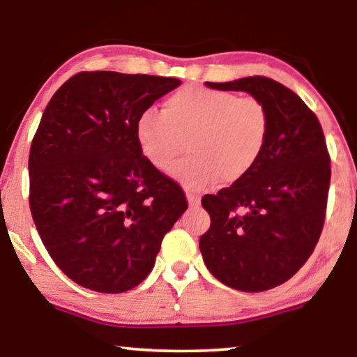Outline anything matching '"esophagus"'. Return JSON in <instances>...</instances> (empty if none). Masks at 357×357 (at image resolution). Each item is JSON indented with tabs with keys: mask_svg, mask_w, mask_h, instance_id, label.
I'll return each instance as SVG.
<instances>
[{
	"mask_svg": "<svg viewBox=\"0 0 357 357\" xmlns=\"http://www.w3.org/2000/svg\"><path fill=\"white\" fill-rule=\"evenodd\" d=\"M187 199H188L190 208H198L199 202H202L199 197H197V195H193V193H187Z\"/></svg>",
	"mask_w": 357,
	"mask_h": 357,
	"instance_id": "obj_1",
	"label": "esophagus"
}]
</instances>
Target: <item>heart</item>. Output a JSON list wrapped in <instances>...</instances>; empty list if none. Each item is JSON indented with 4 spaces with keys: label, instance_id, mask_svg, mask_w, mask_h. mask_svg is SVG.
Wrapping results in <instances>:
<instances>
[{
    "label": "heart",
    "instance_id": "obj_1",
    "mask_svg": "<svg viewBox=\"0 0 357 357\" xmlns=\"http://www.w3.org/2000/svg\"><path fill=\"white\" fill-rule=\"evenodd\" d=\"M136 141L146 160L170 170L183 187L203 190L216 180L231 185L252 172L270 133V114L253 96L211 87H183L164 100L162 114L146 110L136 121Z\"/></svg>",
    "mask_w": 357,
    "mask_h": 357
}]
</instances>
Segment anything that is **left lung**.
Returning a JSON list of instances; mask_svg holds the SVG:
<instances>
[{"label":"left lung","mask_w":357,"mask_h":357,"mask_svg":"<svg viewBox=\"0 0 357 357\" xmlns=\"http://www.w3.org/2000/svg\"><path fill=\"white\" fill-rule=\"evenodd\" d=\"M206 86L260 99L270 133L250 174L203 197L211 226L199 237V250L222 284L243 292L271 289L301 270L324 229L331 177L324 130L296 92L270 77Z\"/></svg>","instance_id":"left-lung-1"}]
</instances>
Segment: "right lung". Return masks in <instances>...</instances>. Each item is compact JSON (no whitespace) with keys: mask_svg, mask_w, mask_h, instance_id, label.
<instances>
[{"mask_svg":"<svg viewBox=\"0 0 357 357\" xmlns=\"http://www.w3.org/2000/svg\"><path fill=\"white\" fill-rule=\"evenodd\" d=\"M178 86L175 77L82 71L43 112L29 154V204L52 260L86 289L119 294L144 281L188 208L135 131L138 116Z\"/></svg>","mask_w":357,"mask_h":357,"instance_id":"obj_1","label":"right lung"}]
</instances>
